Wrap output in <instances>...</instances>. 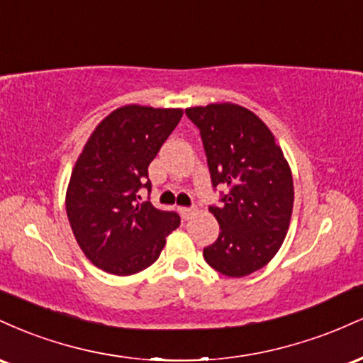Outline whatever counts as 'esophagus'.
<instances>
[{"mask_svg":"<svg viewBox=\"0 0 363 363\" xmlns=\"http://www.w3.org/2000/svg\"><path fill=\"white\" fill-rule=\"evenodd\" d=\"M179 213H181V216H182V218H191V216H193L194 215V210H193V208H186V206H181V208H179Z\"/></svg>","mask_w":363,"mask_h":363,"instance_id":"34e87169","label":"esophagus"}]
</instances>
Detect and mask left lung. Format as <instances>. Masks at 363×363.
<instances>
[{
    "label": "left lung",
    "mask_w": 363,
    "mask_h": 363,
    "mask_svg": "<svg viewBox=\"0 0 363 363\" xmlns=\"http://www.w3.org/2000/svg\"><path fill=\"white\" fill-rule=\"evenodd\" d=\"M201 133L211 182L228 186L211 206L220 235L203 256L225 277H247L280 251L294 210V179L272 129L232 102L187 107Z\"/></svg>",
    "instance_id": "obj_1"
}]
</instances>
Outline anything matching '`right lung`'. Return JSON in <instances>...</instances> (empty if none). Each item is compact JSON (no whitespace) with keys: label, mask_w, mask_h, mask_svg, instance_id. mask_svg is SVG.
I'll return each mask as SVG.
<instances>
[{"label":"right lung","mask_w":363,"mask_h":363,"mask_svg":"<svg viewBox=\"0 0 363 363\" xmlns=\"http://www.w3.org/2000/svg\"><path fill=\"white\" fill-rule=\"evenodd\" d=\"M182 109L129 104L91 131L72 170L66 213L74 239L91 264L129 277L153 264L165 237L181 225L174 211L140 203L148 165L182 118Z\"/></svg>","instance_id":"add662e5"}]
</instances>
